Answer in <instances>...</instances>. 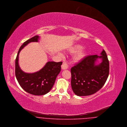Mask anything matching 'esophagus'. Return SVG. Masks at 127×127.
Masks as SVG:
<instances>
[{"instance_id": "obj_1", "label": "esophagus", "mask_w": 127, "mask_h": 127, "mask_svg": "<svg viewBox=\"0 0 127 127\" xmlns=\"http://www.w3.org/2000/svg\"><path fill=\"white\" fill-rule=\"evenodd\" d=\"M68 65H67V63L66 62H63L62 65H61V68L62 69H67V68H68Z\"/></svg>"}]
</instances>
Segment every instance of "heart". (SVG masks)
Here are the masks:
<instances>
[{
    "mask_svg": "<svg viewBox=\"0 0 127 127\" xmlns=\"http://www.w3.org/2000/svg\"><path fill=\"white\" fill-rule=\"evenodd\" d=\"M82 46L80 45H75L69 49L70 52L72 53L77 52L74 57L75 61H79L83 59L86 55V50L85 49H82ZM81 50H80V49Z\"/></svg>",
    "mask_w": 127,
    "mask_h": 127,
    "instance_id": "b5f03b06",
    "label": "heart"
}]
</instances>
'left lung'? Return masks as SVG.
<instances>
[{
    "instance_id": "8db88e82",
    "label": "left lung",
    "mask_w": 127,
    "mask_h": 127,
    "mask_svg": "<svg viewBox=\"0 0 127 127\" xmlns=\"http://www.w3.org/2000/svg\"><path fill=\"white\" fill-rule=\"evenodd\" d=\"M101 55L88 56L71 68V88L76 95H92L104 86L108 77L109 64L104 50ZM99 58L102 61L96 65Z\"/></svg>"
}]
</instances>
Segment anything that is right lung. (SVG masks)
I'll return each mask as SVG.
<instances>
[{"label":"right lung","instance_id":"right-lung-1","mask_svg":"<svg viewBox=\"0 0 127 127\" xmlns=\"http://www.w3.org/2000/svg\"><path fill=\"white\" fill-rule=\"evenodd\" d=\"M39 36L35 35L25 41L20 47L15 60V75L21 87L26 92L35 95H42L48 93L55 83L61 70L62 62L49 61L37 72L28 73L23 72L19 65L20 51L31 42H37Z\"/></svg>","mask_w":127,"mask_h":127}]
</instances>
